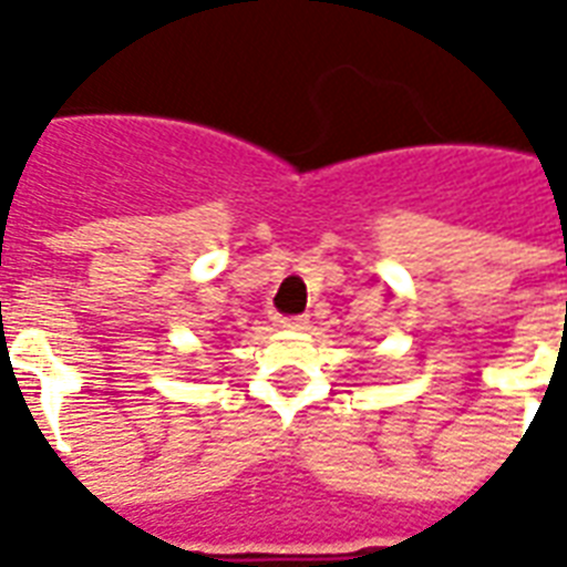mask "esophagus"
<instances>
[{"label": "esophagus", "mask_w": 567, "mask_h": 567, "mask_svg": "<svg viewBox=\"0 0 567 567\" xmlns=\"http://www.w3.org/2000/svg\"><path fill=\"white\" fill-rule=\"evenodd\" d=\"M306 323H309V318H302V315H297V318H279V320H276V327H279V329H306Z\"/></svg>", "instance_id": "1"}]
</instances>
